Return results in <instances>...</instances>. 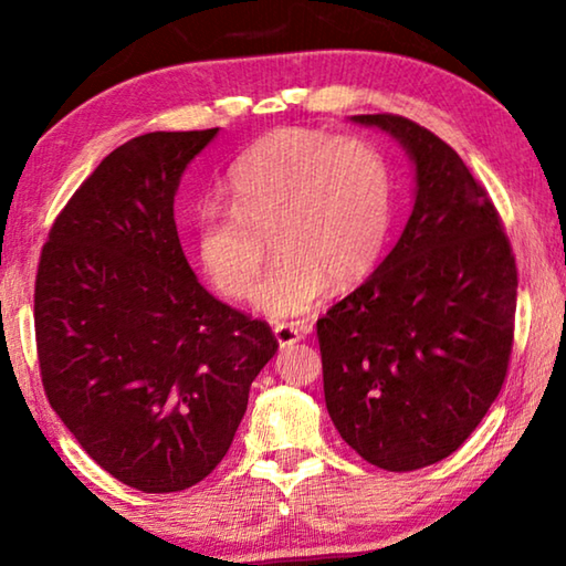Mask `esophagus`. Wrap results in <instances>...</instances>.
<instances>
[{"mask_svg": "<svg viewBox=\"0 0 566 566\" xmlns=\"http://www.w3.org/2000/svg\"><path fill=\"white\" fill-rule=\"evenodd\" d=\"M274 337L280 342V347H290V344L304 337V332L296 324H274Z\"/></svg>", "mask_w": 566, "mask_h": 566, "instance_id": "1", "label": "esophagus"}]
</instances>
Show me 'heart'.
<instances>
[{
    "label": "heart",
    "mask_w": 566,
    "mask_h": 566,
    "mask_svg": "<svg viewBox=\"0 0 566 566\" xmlns=\"http://www.w3.org/2000/svg\"><path fill=\"white\" fill-rule=\"evenodd\" d=\"M224 197L195 212V249L227 300H247L266 254L276 262L256 292L272 319L310 312L332 282H359L377 264L391 224V177L381 151L359 137L282 129L242 151Z\"/></svg>",
    "instance_id": "b5f03b06"
}]
</instances>
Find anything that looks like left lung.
Returning <instances> with one entry per match:
<instances>
[{
  "mask_svg": "<svg viewBox=\"0 0 566 566\" xmlns=\"http://www.w3.org/2000/svg\"><path fill=\"white\" fill-rule=\"evenodd\" d=\"M354 122L399 139L417 197L387 260L317 319L324 399L361 459L411 472L457 452L500 395L516 262L490 195L447 142L399 114Z\"/></svg>",
  "mask_w": 566,
  "mask_h": 566,
  "instance_id": "1",
  "label": "left lung"
}]
</instances>
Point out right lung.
I'll return each mask as SVG.
<instances>
[{"label": "right lung", "mask_w": 566, "mask_h": 566, "mask_svg": "<svg viewBox=\"0 0 566 566\" xmlns=\"http://www.w3.org/2000/svg\"><path fill=\"white\" fill-rule=\"evenodd\" d=\"M217 132H149L114 149L56 214L36 270L44 395L104 472L147 494L212 474L280 347L181 252L179 179Z\"/></svg>", "instance_id": "right-lung-1"}]
</instances>
